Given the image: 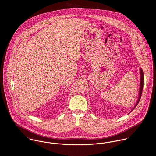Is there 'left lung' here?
<instances>
[{"instance_id": "obj_1", "label": "left lung", "mask_w": 156, "mask_h": 156, "mask_svg": "<svg viewBox=\"0 0 156 156\" xmlns=\"http://www.w3.org/2000/svg\"><path fill=\"white\" fill-rule=\"evenodd\" d=\"M143 87H144V73H143V71H142V68H140V88H139V97H138V99L137 100V102H136V105H134L133 108L132 109L130 112L133 110L135 108V107L137 105L138 103L140 101L141 95H142V90H143Z\"/></svg>"}]
</instances>
